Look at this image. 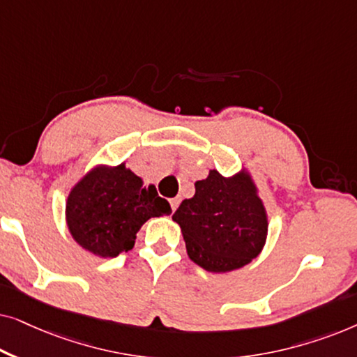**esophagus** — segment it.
Listing matches in <instances>:
<instances>
[{"label":"esophagus","mask_w":357,"mask_h":357,"mask_svg":"<svg viewBox=\"0 0 357 357\" xmlns=\"http://www.w3.org/2000/svg\"><path fill=\"white\" fill-rule=\"evenodd\" d=\"M178 204H180V198L170 199V208H172V211H175V209L178 208Z\"/></svg>","instance_id":"esophagus-1"}]
</instances>
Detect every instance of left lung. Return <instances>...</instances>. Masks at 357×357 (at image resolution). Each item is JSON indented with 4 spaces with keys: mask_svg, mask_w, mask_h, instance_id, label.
<instances>
[{
    "mask_svg": "<svg viewBox=\"0 0 357 357\" xmlns=\"http://www.w3.org/2000/svg\"><path fill=\"white\" fill-rule=\"evenodd\" d=\"M172 219L182 229L188 257L211 273L242 268L258 257L268 236V216L247 170L224 177L209 170L195 183Z\"/></svg>",
    "mask_w": 357,
    "mask_h": 357,
    "instance_id": "1",
    "label": "left lung"
}]
</instances>
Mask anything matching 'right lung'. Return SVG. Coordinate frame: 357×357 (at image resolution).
Returning a JSON list of instances; mask_svg holds the SVG:
<instances>
[{"mask_svg": "<svg viewBox=\"0 0 357 357\" xmlns=\"http://www.w3.org/2000/svg\"><path fill=\"white\" fill-rule=\"evenodd\" d=\"M172 213L167 199L154 185L143 180L125 164L89 170L66 199V224L71 236L87 252L112 258L133 248L136 234L151 218Z\"/></svg>", "mask_w": 357, "mask_h": 357, "instance_id": "1", "label": "right lung"}]
</instances>
